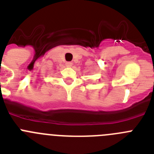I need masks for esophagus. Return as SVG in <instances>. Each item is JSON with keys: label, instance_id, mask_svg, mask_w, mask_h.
<instances>
[{"label": "esophagus", "instance_id": "obj_1", "mask_svg": "<svg viewBox=\"0 0 154 154\" xmlns=\"http://www.w3.org/2000/svg\"><path fill=\"white\" fill-rule=\"evenodd\" d=\"M65 65H66L67 67L70 68V67H72V62H66V63H65Z\"/></svg>", "mask_w": 154, "mask_h": 154}]
</instances>
